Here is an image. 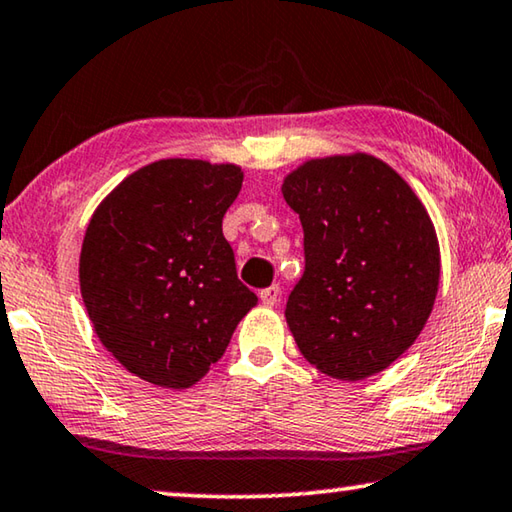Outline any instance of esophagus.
<instances>
[{
  "instance_id": "esophagus-1",
  "label": "esophagus",
  "mask_w": 512,
  "mask_h": 512,
  "mask_svg": "<svg viewBox=\"0 0 512 512\" xmlns=\"http://www.w3.org/2000/svg\"><path fill=\"white\" fill-rule=\"evenodd\" d=\"M259 300H262V305H266V307L278 305V300H280V287H278V285H271V287L262 289V291H259Z\"/></svg>"
}]
</instances>
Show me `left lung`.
I'll list each match as a JSON object with an SVG mask.
<instances>
[{
	"label": "left lung",
	"instance_id": "left-lung-1",
	"mask_svg": "<svg viewBox=\"0 0 512 512\" xmlns=\"http://www.w3.org/2000/svg\"><path fill=\"white\" fill-rule=\"evenodd\" d=\"M305 234V273L287 300L303 358L364 380L415 344L440 287V243L412 186L367 152L307 159L282 182Z\"/></svg>",
	"mask_w": 512,
	"mask_h": 512
}]
</instances>
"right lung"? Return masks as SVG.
Listing matches in <instances>:
<instances>
[{
  "instance_id": "1",
  "label": "right lung",
  "mask_w": 512,
  "mask_h": 512,
  "mask_svg": "<svg viewBox=\"0 0 512 512\" xmlns=\"http://www.w3.org/2000/svg\"><path fill=\"white\" fill-rule=\"evenodd\" d=\"M241 182L237 164L159 159L127 175L91 216L81 298L102 346L145 383L196 385L257 305L223 237Z\"/></svg>"
}]
</instances>
